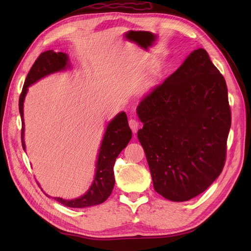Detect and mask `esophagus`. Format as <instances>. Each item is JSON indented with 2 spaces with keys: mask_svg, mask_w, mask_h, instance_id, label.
Segmentation results:
<instances>
[{
  "mask_svg": "<svg viewBox=\"0 0 251 251\" xmlns=\"http://www.w3.org/2000/svg\"><path fill=\"white\" fill-rule=\"evenodd\" d=\"M128 124H129V127L131 128V130L134 132H137L138 127H139V123H138L135 119H130L129 122H128Z\"/></svg>",
  "mask_w": 251,
  "mask_h": 251,
  "instance_id": "1",
  "label": "esophagus"
}]
</instances>
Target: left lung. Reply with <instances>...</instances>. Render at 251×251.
<instances>
[{
	"label": "left lung",
	"mask_w": 251,
	"mask_h": 251,
	"mask_svg": "<svg viewBox=\"0 0 251 251\" xmlns=\"http://www.w3.org/2000/svg\"><path fill=\"white\" fill-rule=\"evenodd\" d=\"M138 139L154 190L173 201L200 195L226 164L231 127L226 79L199 49L137 106Z\"/></svg>",
	"instance_id": "1"
}]
</instances>
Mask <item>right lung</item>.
I'll list each match as a JSON object with an SVG mask.
<instances>
[{"label": "right lung", "instance_id": "right-lung-1", "mask_svg": "<svg viewBox=\"0 0 251 251\" xmlns=\"http://www.w3.org/2000/svg\"><path fill=\"white\" fill-rule=\"evenodd\" d=\"M68 55L65 52H55L54 50H46L37 57V59L30 69L19 97V112L21 116V142L25 150L24 140L25 123H24V101L30 85L39 81L49 74L65 70L69 67ZM131 139V130L128 126L127 115L125 112L117 114L106 127L102 143L99 149L98 161L96 164V176L93 184L83 196L75 200H62L60 197H54L60 204L72 208H84L103 202L111 195L114 188V163L116 157L122 152ZM46 196H49L46 194Z\"/></svg>", "mask_w": 251, "mask_h": 251}]
</instances>
